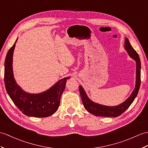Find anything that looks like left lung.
Instances as JSON below:
<instances>
[{
	"mask_svg": "<svg viewBox=\"0 0 148 148\" xmlns=\"http://www.w3.org/2000/svg\"><path fill=\"white\" fill-rule=\"evenodd\" d=\"M125 49L127 51L130 57L132 58L136 62V83L134 90L132 92L131 95L122 104L115 106H107L99 105L92 102L87 97L84 89L82 86H79V92L81 97L86 110L92 115L100 116H113L116 117L124 112L130 105L132 103L136 96L138 93L140 85V60L139 55L136 51L133 49L129 43L127 38H125Z\"/></svg>",
	"mask_w": 148,
	"mask_h": 148,
	"instance_id": "obj_1",
	"label": "left lung"
}]
</instances>
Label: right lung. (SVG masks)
Wrapping results in <instances>:
<instances>
[{
    "label": "right lung",
    "instance_id": "1",
    "mask_svg": "<svg viewBox=\"0 0 148 148\" xmlns=\"http://www.w3.org/2000/svg\"><path fill=\"white\" fill-rule=\"evenodd\" d=\"M15 43L9 50L5 60L4 82L7 92L19 110L27 116L47 117L53 115L60 105V97L66 87L67 79L69 77L58 81L49 90L42 93L29 94L25 92L16 84L12 73V56Z\"/></svg>",
    "mask_w": 148,
    "mask_h": 148
}]
</instances>
